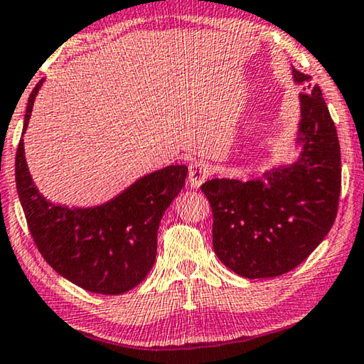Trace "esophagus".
<instances>
[{"mask_svg":"<svg viewBox=\"0 0 364 364\" xmlns=\"http://www.w3.org/2000/svg\"><path fill=\"white\" fill-rule=\"evenodd\" d=\"M210 164L205 163V161H195V163L190 164L187 183L192 188H198L210 176Z\"/></svg>","mask_w":364,"mask_h":364,"instance_id":"esophagus-1","label":"esophagus"}]
</instances>
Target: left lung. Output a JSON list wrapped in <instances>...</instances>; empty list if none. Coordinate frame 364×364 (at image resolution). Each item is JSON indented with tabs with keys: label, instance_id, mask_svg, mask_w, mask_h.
Masks as SVG:
<instances>
[{
	"label": "left lung",
	"instance_id": "8db88e82",
	"mask_svg": "<svg viewBox=\"0 0 364 364\" xmlns=\"http://www.w3.org/2000/svg\"><path fill=\"white\" fill-rule=\"evenodd\" d=\"M301 83L300 158L263 176L211 178L201 186L213 211L214 253L247 279L276 277L305 261L337 216L342 186L341 145L318 85L294 69Z\"/></svg>",
	"mask_w": 364,
	"mask_h": 364
}]
</instances>
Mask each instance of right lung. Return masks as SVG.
<instances>
[{
  "instance_id": "add662e5",
  "label": "right lung",
  "mask_w": 364,
  "mask_h": 364,
  "mask_svg": "<svg viewBox=\"0 0 364 364\" xmlns=\"http://www.w3.org/2000/svg\"><path fill=\"white\" fill-rule=\"evenodd\" d=\"M41 83L28 97L23 132ZM187 172V166H168L139 178L108 203L68 208L46 201L35 187L22 139L16 153L17 193L38 252L68 281L101 295L124 294L150 272L161 218L186 186Z\"/></svg>"
}]
</instances>
